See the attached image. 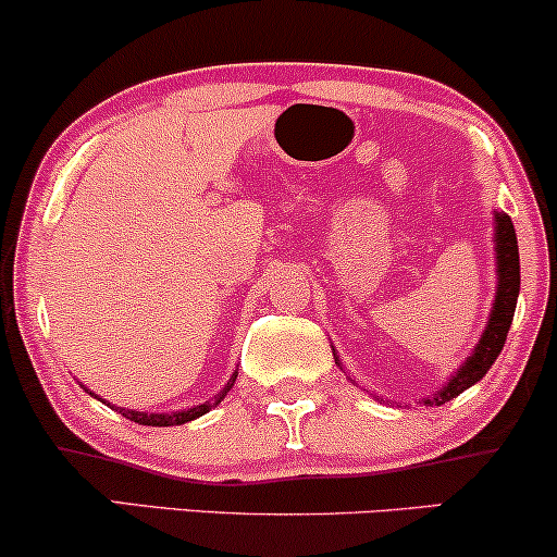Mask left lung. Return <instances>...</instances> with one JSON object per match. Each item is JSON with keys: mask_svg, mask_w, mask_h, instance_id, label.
<instances>
[{"mask_svg": "<svg viewBox=\"0 0 557 557\" xmlns=\"http://www.w3.org/2000/svg\"><path fill=\"white\" fill-rule=\"evenodd\" d=\"M496 273H498V286H496V301H493V310L488 318V327L480 335L475 351L462 367L457 369L455 376L438 389L434 400H423L425 405H444L451 397L472 387L480 382L485 372L493 367V361L498 359L500 348H504L506 335H509L513 310H517V297H519V245H517V232H513L511 219L496 211ZM335 363L341 367L338 356Z\"/></svg>", "mask_w": 557, "mask_h": 557, "instance_id": "1", "label": "left lung"}]
</instances>
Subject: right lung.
<instances>
[{
  "label": "right lung",
  "mask_w": 557,
  "mask_h": 557,
  "mask_svg": "<svg viewBox=\"0 0 557 557\" xmlns=\"http://www.w3.org/2000/svg\"><path fill=\"white\" fill-rule=\"evenodd\" d=\"M235 380H237V372L232 374V380L226 382V387L214 397V400H206L201 405H194V408H188V410H175V413H139V410L119 408V413L126 416L128 421H134V423H139V425H181V423H188V421H194V418H198V416L209 413V410L214 408L216 403H222V397L230 393L232 384H235ZM89 395H92V393H89ZM95 397H98V395H95ZM98 400H102V397H98ZM108 405H111V403H108Z\"/></svg>",
  "instance_id": "right-lung-1"
}]
</instances>
